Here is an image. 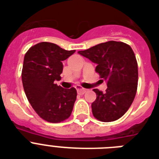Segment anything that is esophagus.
I'll return each instance as SVG.
<instances>
[{
    "instance_id": "esophagus-1",
    "label": "esophagus",
    "mask_w": 159,
    "mask_h": 159,
    "mask_svg": "<svg viewBox=\"0 0 159 159\" xmlns=\"http://www.w3.org/2000/svg\"><path fill=\"white\" fill-rule=\"evenodd\" d=\"M77 93L80 95H83L85 92H87V90L84 89V88H82V87H77Z\"/></svg>"
}]
</instances>
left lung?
I'll return each instance as SVG.
<instances>
[{
  "label": "left lung",
  "mask_w": 159,
  "mask_h": 159,
  "mask_svg": "<svg viewBox=\"0 0 159 159\" xmlns=\"http://www.w3.org/2000/svg\"><path fill=\"white\" fill-rule=\"evenodd\" d=\"M78 53L96 63V72L107 82L105 93L93 90L97 94L92 104L94 117L103 122L120 119L130 107L137 92L138 64L131 47L108 41Z\"/></svg>",
  "instance_id": "8db88e82"
}]
</instances>
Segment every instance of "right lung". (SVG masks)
I'll return each instance as SVG.
<instances>
[{
  "label": "right lung",
  "instance_id": "add662e5",
  "mask_svg": "<svg viewBox=\"0 0 159 159\" xmlns=\"http://www.w3.org/2000/svg\"><path fill=\"white\" fill-rule=\"evenodd\" d=\"M75 53L53 43L41 42L25 55L22 83L29 102L44 120L58 123L71 116L77 90L65 89L55 83L61 80L62 61Z\"/></svg>",
  "mask_w": 159,
  "mask_h": 159
}]
</instances>
